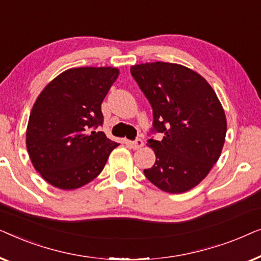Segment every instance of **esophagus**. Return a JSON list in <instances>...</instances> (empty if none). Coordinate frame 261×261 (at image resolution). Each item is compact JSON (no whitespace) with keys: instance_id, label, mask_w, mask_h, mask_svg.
I'll return each instance as SVG.
<instances>
[{"instance_id":"34e87169","label":"esophagus","mask_w":261,"mask_h":261,"mask_svg":"<svg viewBox=\"0 0 261 261\" xmlns=\"http://www.w3.org/2000/svg\"><path fill=\"white\" fill-rule=\"evenodd\" d=\"M129 146L133 149H139V148H141L142 146H144V141H142L141 139H137V140L130 141L129 142Z\"/></svg>"}]
</instances>
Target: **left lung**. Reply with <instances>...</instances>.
<instances>
[{"label": "left lung", "instance_id": "1", "mask_svg": "<svg viewBox=\"0 0 261 261\" xmlns=\"http://www.w3.org/2000/svg\"><path fill=\"white\" fill-rule=\"evenodd\" d=\"M130 73L151 103L153 128L165 135L148 140L156 159L144 170L146 178L170 194L191 190L208 176L226 140L219 97L201 74L180 64H138Z\"/></svg>", "mask_w": 261, "mask_h": 261}]
</instances>
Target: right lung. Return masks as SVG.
Segmentation results:
<instances>
[{"label":"right lung","instance_id":"1","mask_svg":"<svg viewBox=\"0 0 261 261\" xmlns=\"http://www.w3.org/2000/svg\"><path fill=\"white\" fill-rule=\"evenodd\" d=\"M119 74L112 66L72 67L38 96L26 146L34 169L52 187L73 190L90 183L119 146L95 130L103 122V99Z\"/></svg>","mask_w":261,"mask_h":261}]
</instances>
